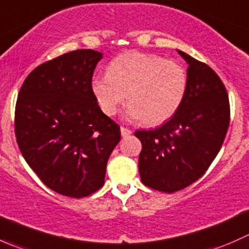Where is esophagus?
<instances>
[{"label": "esophagus", "mask_w": 249, "mask_h": 249, "mask_svg": "<svg viewBox=\"0 0 249 249\" xmlns=\"http://www.w3.org/2000/svg\"><path fill=\"white\" fill-rule=\"evenodd\" d=\"M120 132H122V136L123 137H126V136H129V135L132 134L131 130L127 129V127H124V126L120 127Z\"/></svg>", "instance_id": "1"}]
</instances>
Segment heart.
Instances as JSON below:
<instances>
[{
	"mask_svg": "<svg viewBox=\"0 0 249 249\" xmlns=\"http://www.w3.org/2000/svg\"><path fill=\"white\" fill-rule=\"evenodd\" d=\"M188 74L178 62L155 54L132 52L119 55L108 72L92 78L91 89L100 108L114 115L129 100L125 118L157 125L166 122L182 106Z\"/></svg>",
	"mask_w": 249,
	"mask_h": 249,
	"instance_id": "1",
	"label": "heart"
}]
</instances>
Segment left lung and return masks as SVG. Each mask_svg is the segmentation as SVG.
Masks as SVG:
<instances>
[{
  "label": "left lung",
  "instance_id": "8db88e82",
  "mask_svg": "<svg viewBox=\"0 0 249 249\" xmlns=\"http://www.w3.org/2000/svg\"><path fill=\"white\" fill-rule=\"evenodd\" d=\"M188 88L182 106L161 126L136 131L142 143L139 171L143 184L175 193L194 183L222 148L230 120L228 92L218 74L182 50Z\"/></svg>",
  "mask_w": 249,
  "mask_h": 249
}]
</instances>
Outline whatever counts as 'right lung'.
I'll return each instance as SVG.
<instances>
[{"instance_id":"right-lung-1","label":"right lung","mask_w":249,"mask_h":249,"mask_svg":"<svg viewBox=\"0 0 249 249\" xmlns=\"http://www.w3.org/2000/svg\"><path fill=\"white\" fill-rule=\"evenodd\" d=\"M102 53L79 49L44 62L18 95L16 136L22 157L42 182L70 197L104 185L120 127L99 107L91 79Z\"/></svg>"}]
</instances>
